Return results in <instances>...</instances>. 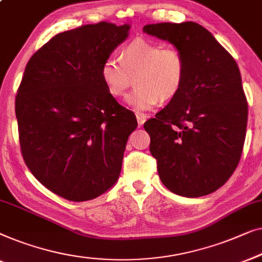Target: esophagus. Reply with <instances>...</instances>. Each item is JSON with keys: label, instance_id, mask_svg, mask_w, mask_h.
<instances>
[{"label": "esophagus", "instance_id": "1", "mask_svg": "<svg viewBox=\"0 0 262 262\" xmlns=\"http://www.w3.org/2000/svg\"><path fill=\"white\" fill-rule=\"evenodd\" d=\"M147 116L146 114L143 113H136V120H138V123L140 124V126H142L143 123H145V121L147 120Z\"/></svg>", "mask_w": 262, "mask_h": 262}]
</instances>
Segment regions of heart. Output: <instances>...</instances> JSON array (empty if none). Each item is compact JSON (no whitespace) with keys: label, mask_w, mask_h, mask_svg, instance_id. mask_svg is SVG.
I'll return each mask as SVG.
<instances>
[{"label":"heart","mask_w":262,"mask_h":262,"mask_svg":"<svg viewBox=\"0 0 262 262\" xmlns=\"http://www.w3.org/2000/svg\"><path fill=\"white\" fill-rule=\"evenodd\" d=\"M186 69V58L179 49L138 36L121 47L120 59L105 58L101 77L109 94L117 98L124 97L135 80L127 102L136 110H147L179 94Z\"/></svg>","instance_id":"heart-1"}]
</instances>
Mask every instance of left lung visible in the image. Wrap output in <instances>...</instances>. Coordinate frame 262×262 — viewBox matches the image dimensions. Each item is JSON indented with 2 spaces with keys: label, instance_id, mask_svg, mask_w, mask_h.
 <instances>
[{
  "label": "left lung",
  "instance_id": "obj_1",
  "mask_svg": "<svg viewBox=\"0 0 262 262\" xmlns=\"http://www.w3.org/2000/svg\"><path fill=\"white\" fill-rule=\"evenodd\" d=\"M143 32L173 43L187 64L179 94L143 124L161 182L184 197L215 192L237 167L246 139L248 104L236 61L196 22Z\"/></svg>",
  "mask_w": 262,
  "mask_h": 262
}]
</instances>
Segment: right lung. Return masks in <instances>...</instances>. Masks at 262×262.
I'll return each mask as SVG.
<instances>
[{
  "label": "right lung",
  "instance_id": "add662e5",
  "mask_svg": "<svg viewBox=\"0 0 262 262\" xmlns=\"http://www.w3.org/2000/svg\"><path fill=\"white\" fill-rule=\"evenodd\" d=\"M128 31L101 21L59 33L26 65L15 97L22 157L65 200H94L119 179L138 122L106 90L101 68Z\"/></svg>",
  "mask_w": 262,
  "mask_h": 262
}]
</instances>
